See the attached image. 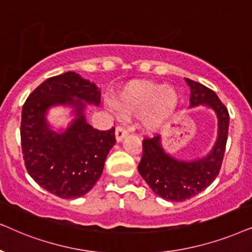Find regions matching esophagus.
Masks as SVG:
<instances>
[{
    "label": "esophagus",
    "mask_w": 252,
    "mask_h": 252,
    "mask_svg": "<svg viewBox=\"0 0 252 252\" xmlns=\"http://www.w3.org/2000/svg\"><path fill=\"white\" fill-rule=\"evenodd\" d=\"M128 135V131L123 128V126H117L115 130V138L117 143H121Z\"/></svg>",
    "instance_id": "esophagus-1"
}]
</instances>
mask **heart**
<instances>
[{
    "label": "heart",
    "mask_w": 252,
    "mask_h": 252,
    "mask_svg": "<svg viewBox=\"0 0 252 252\" xmlns=\"http://www.w3.org/2000/svg\"><path fill=\"white\" fill-rule=\"evenodd\" d=\"M114 108L123 117L140 116V128L154 133L162 128L175 114L180 94L175 87L149 80H132L117 92Z\"/></svg>",
    "instance_id": "heart-1"
}]
</instances>
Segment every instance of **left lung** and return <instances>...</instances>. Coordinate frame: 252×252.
Listing matches in <instances>:
<instances>
[{
    "instance_id": "8db88e82",
    "label": "left lung",
    "mask_w": 252,
    "mask_h": 252,
    "mask_svg": "<svg viewBox=\"0 0 252 252\" xmlns=\"http://www.w3.org/2000/svg\"><path fill=\"white\" fill-rule=\"evenodd\" d=\"M190 87V108L205 106L218 120L216 143L209 153L192 160L170 156L160 136L144 139L138 172L153 192L169 202H183L205 190L216 180L226 149L229 114L218 95L203 84L186 78Z\"/></svg>"
}]
</instances>
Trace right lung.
<instances>
[{"mask_svg":"<svg viewBox=\"0 0 252 252\" xmlns=\"http://www.w3.org/2000/svg\"><path fill=\"white\" fill-rule=\"evenodd\" d=\"M87 105H100V90L78 73L68 71L40 84L23 106L21 139L30 176L60 198L76 199L101 176L106 158L115 145V129L99 131L86 121ZM72 109L65 129L48 122L50 108Z\"/></svg>","mask_w":252,"mask_h":252,"instance_id":"add662e5","label":"right lung"}]
</instances>
